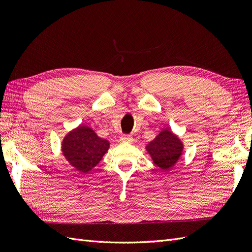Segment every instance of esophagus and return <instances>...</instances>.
I'll list each match as a JSON object with an SVG mask.
<instances>
[{"instance_id":"1","label":"esophagus","mask_w":252,"mask_h":252,"mask_svg":"<svg viewBox=\"0 0 252 252\" xmlns=\"http://www.w3.org/2000/svg\"><path fill=\"white\" fill-rule=\"evenodd\" d=\"M121 141L123 143H131L133 141L131 135H127V134H123L121 136Z\"/></svg>"}]
</instances>
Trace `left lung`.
Here are the masks:
<instances>
[{
  "mask_svg": "<svg viewBox=\"0 0 252 252\" xmlns=\"http://www.w3.org/2000/svg\"><path fill=\"white\" fill-rule=\"evenodd\" d=\"M146 150L158 167L164 171H168L181 158L183 144L170 129L166 128L147 145Z\"/></svg>",
  "mask_w": 252,
  "mask_h": 252,
  "instance_id": "obj_1",
  "label": "left lung"
}]
</instances>
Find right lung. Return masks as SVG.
Masks as SVG:
<instances>
[{"label": "right lung", "mask_w": 252, "mask_h": 252, "mask_svg": "<svg viewBox=\"0 0 252 252\" xmlns=\"http://www.w3.org/2000/svg\"><path fill=\"white\" fill-rule=\"evenodd\" d=\"M109 148V142L98 138L93 129L81 125L68 133L62 151L68 162L81 173H87L101 161Z\"/></svg>", "instance_id": "right-lung-1"}]
</instances>
